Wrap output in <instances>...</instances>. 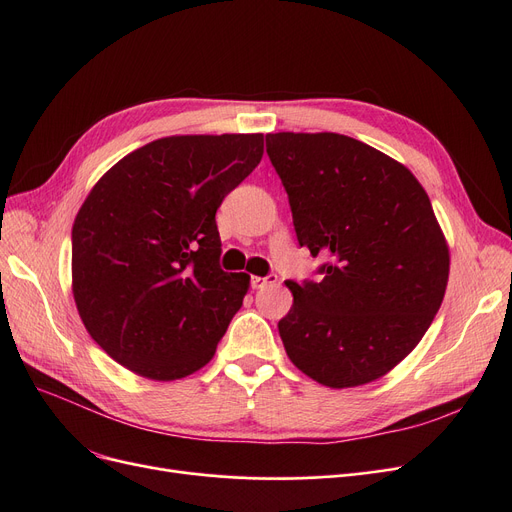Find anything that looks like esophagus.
I'll return each instance as SVG.
<instances>
[{
    "label": "esophagus",
    "instance_id": "obj_1",
    "mask_svg": "<svg viewBox=\"0 0 512 512\" xmlns=\"http://www.w3.org/2000/svg\"><path fill=\"white\" fill-rule=\"evenodd\" d=\"M273 282H277V275H267V277H258V275H252L250 286H252L254 290H258V288H265L267 284H273Z\"/></svg>",
    "mask_w": 512,
    "mask_h": 512
}]
</instances>
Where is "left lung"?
I'll use <instances>...</instances> for the list:
<instances>
[{
	"instance_id": "8db88e82",
	"label": "left lung",
	"mask_w": 512,
	"mask_h": 512,
	"mask_svg": "<svg viewBox=\"0 0 512 512\" xmlns=\"http://www.w3.org/2000/svg\"><path fill=\"white\" fill-rule=\"evenodd\" d=\"M301 247L318 282L288 280L294 303L277 322L305 376L348 389L382 378L421 342L444 299L448 245L410 170L356 138L267 134Z\"/></svg>"
}]
</instances>
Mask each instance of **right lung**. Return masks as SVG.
I'll list each match as a JSON object with an SVG mask.
<instances>
[{
  "label": "right lung",
  "mask_w": 512,
  "mask_h": 512,
  "mask_svg": "<svg viewBox=\"0 0 512 512\" xmlns=\"http://www.w3.org/2000/svg\"><path fill=\"white\" fill-rule=\"evenodd\" d=\"M262 134L166 136L94 185L72 226V292L91 339L134 374L205 367L250 275L220 269L215 211L262 158Z\"/></svg>",
  "instance_id": "obj_1"
}]
</instances>
